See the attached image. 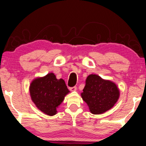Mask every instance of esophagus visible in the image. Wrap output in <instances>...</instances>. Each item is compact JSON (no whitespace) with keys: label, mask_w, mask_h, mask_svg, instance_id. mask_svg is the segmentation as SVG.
I'll return each instance as SVG.
<instances>
[{"label":"esophagus","mask_w":146,"mask_h":146,"mask_svg":"<svg viewBox=\"0 0 146 146\" xmlns=\"http://www.w3.org/2000/svg\"><path fill=\"white\" fill-rule=\"evenodd\" d=\"M76 89H77V87L76 86L70 87V90L72 91V92H74V91H76Z\"/></svg>","instance_id":"esophagus-1"}]
</instances>
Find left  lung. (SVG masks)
Masks as SVG:
<instances>
[{"instance_id": "8db88e82", "label": "left lung", "mask_w": 146, "mask_h": 146, "mask_svg": "<svg viewBox=\"0 0 146 146\" xmlns=\"http://www.w3.org/2000/svg\"><path fill=\"white\" fill-rule=\"evenodd\" d=\"M119 96L117 86L113 82L103 80L96 74L87 78L81 96L93 114L103 113L111 109Z\"/></svg>"}]
</instances>
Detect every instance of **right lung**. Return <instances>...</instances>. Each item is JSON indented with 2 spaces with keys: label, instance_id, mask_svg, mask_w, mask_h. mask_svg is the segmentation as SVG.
<instances>
[{
  "label": "right lung",
  "instance_id": "add662e5",
  "mask_svg": "<svg viewBox=\"0 0 146 146\" xmlns=\"http://www.w3.org/2000/svg\"><path fill=\"white\" fill-rule=\"evenodd\" d=\"M70 91L63 79H56L53 73L35 79L30 85L33 102L40 111L48 115L56 113V108Z\"/></svg>",
  "mask_w": 146,
  "mask_h": 146
}]
</instances>
